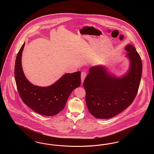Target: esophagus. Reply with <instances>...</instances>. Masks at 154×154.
Instances as JSON below:
<instances>
[{
    "label": "esophagus",
    "mask_w": 154,
    "mask_h": 154,
    "mask_svg": "<svg viewBox=\"0 0 154 154\" xmlns=\"http://www.w3.org/2000/svg\"><path fill=\"white\" fill-rule=\"evenodd\" d=\"M86 75H87V73H86V72H82V73H81V82H84V79H85V77H86Z\"/></svg>",
    "instance_id": "34e87169"
}]
</instances>
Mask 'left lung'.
<instances>
[{
  "label": "left lung",
  "instance_id": "left-lung-1",
  "mask_svg": "<svg viewBox=\"0 0 154 154\" xmlns=\"http://www.w3.org/2000/svg\"><path fill=\"white\" fill-rule=\"evenodd\" d=\"M125 49L130 65L123 75L117 77L99 65L89 68L84 80L88 111L96 118L117 116L132 104L137 95L142 75L141 59L133 45L128 44Z\"/></svg>",
  "mask_w": 154,
  "mask_h": 154
}]
</instances>
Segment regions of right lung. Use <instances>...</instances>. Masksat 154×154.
I'll use <instances>...</instances> for the list:
<instances>
[{
    "mask_svg": "<svg viewBox=\"0 0 154 154\" xmlns=\"http://www.w3.org/2000/svg\"><path fill=\"white\" fill-rule=\"evenodd\" d=\"M25 43L18 52L15 63V80L23 102L37 113L55 116L63 110L74 89L81 84V72L63 75L58 80L48 87H39L30 82L22 69L21 58Z\"/></svg>",
    "mask_w": 154,
    "mask_h": 154,
    "instance_id": "obj_1",
    "label": "right lung"
}]
</instances>
